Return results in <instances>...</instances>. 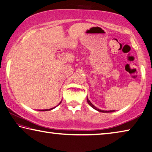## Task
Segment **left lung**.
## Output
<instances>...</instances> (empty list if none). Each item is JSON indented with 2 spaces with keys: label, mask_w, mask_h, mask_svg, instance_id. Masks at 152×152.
I'll use <instances>...</instances> for the list:
<instances>
[{
  "label": "left lung",
  "mask_w": 152,
  "mask_h": 152,
  "mask_svg": "<svg viewBox=\"0 0 152 152\" xmlns=\"http://www.w3.org/2000/svg\"><path fill=\"white\" fill-rule=\"evenodd\" d=\"M86 99H87V102H88V103L89 104V105H91V107H92L93 108H94V109L95 110H97L98 112H103V113H105V112H115L114 110H110V111H104V110H99V109H98L97 107H95V105H93L92 103H91V102H90V101L88 100V97H86Z\"/></svg>",
  "instance_id": "obj_1"
}]
</instances>
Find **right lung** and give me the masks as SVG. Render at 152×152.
<instances>
[{
    "instance_id": "add662e5",
    "label": "right lung",
    "mask_w": 152,
    "mask_h": 152,
    "mask_svg": "<svg viewBox=\"0 0 152 152\" xmlns=\"http://www.w3.org/2000/svg\"><path fill=\"white\" fill-rule=\"evenodd\" d=\"M61 102H60L59 103V104H60V103H61ZM55 107H53V108H50V109H49V110H40V111H49V110H53V109H54V108Z\"/></svg>"
}]
</instances>
